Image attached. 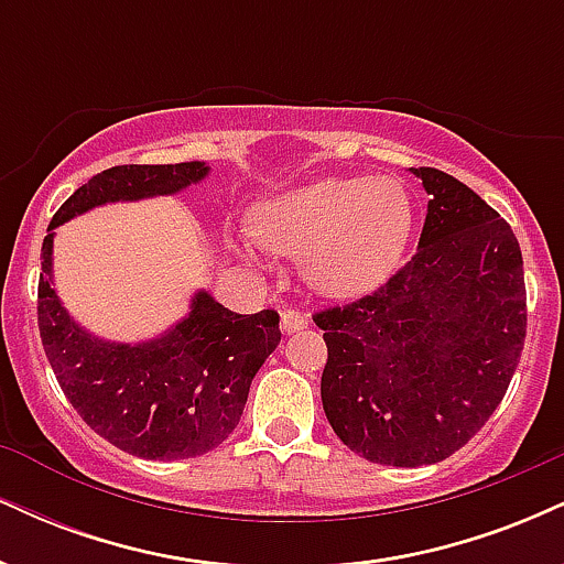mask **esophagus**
<instances>
[{
  "label": "esophagus",
  "mask_w": 564,
  "mask_h": 564,
  "mask_svg": "<svg viewBox=\"0 0 564 564\" xmlns=\"http://www.w3.org/2000/svg\"><path fill=\"white\" fill-rule=\"evenodd\" d=\"M281 323H283V328H286V332H300V328L307 326L310 318L304 313H300V310L286 307L281 313Z\"/></svg>",
  "instance_id": "esophagus-1"
}]
</instances>
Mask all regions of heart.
<instances>
[{
    "label": "heart",
    "mask_w": 564,
    "mask_h": 564,
    "mask_svg": "<svg viewBox=\"0 0 564 564\" xmlns=\"http://www.w3.org/2000/svg\"><path fill=\"white\" fill-rule=\"evenodd\" d=\"M257 241L302 257L304 281L326 296H358L398 268L413 206L398 180H318L254 212Z\"/></svg>",
    "instance_id": "b5f03b06"
}]
</instances>
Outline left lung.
<instances>
[{
    "label": "left lung",
    "mask_w": 564,
    "mask_h": 564,
    "mask_svg": "<svg viewBox=\"0 0 564 564\" xmlns=\"http://www.w3.org/2000/svg\"><path fill=\"white\" fill-rule=\"evenodd\" d=\"M430 193L416 254L390 281L313 315L336 437L373 464H437L494 416L528 334L522 251L509 223L451 174Z\"/></svg>",
    "instance_id": "1"
}]
</instances>
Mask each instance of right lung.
<instances>
[{
	"instance_id": "right-lung-1",
	"label": "right lung",
	"mask_w": 564,
	"mask_h": 564,
	"mask_svg": "<svg viewBox=\"0 0 564 564\" xmlns=\"http://www.w3.org/2000/svg\"><path fill=\"white\" fill-rule=\"evenodd\" d=\"M206 174L200 161L121 164L95 174L50 219L42 243L36 321L57 384L89 430L151 462L217 448L241 422L254 373L281 341V315H238L198 294L191 315L148 345H106L68 318L50 286L53 228L108 200L174 193Z\"/></svg>"
}]
</instances>
